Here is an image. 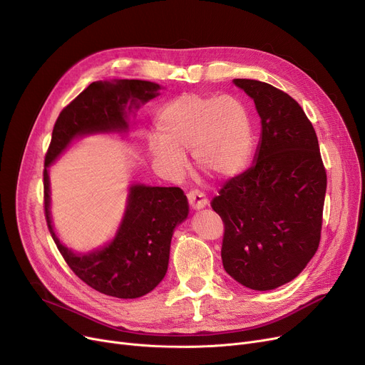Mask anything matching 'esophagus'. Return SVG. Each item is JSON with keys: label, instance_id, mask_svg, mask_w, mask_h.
Listing matches in <instances>:
<instances>
[{"label": "esophagus", "instance_id": "esophagus-1", "mask_svg": "<svg viewBox=\"0 0 365 365\" xmlns=\"http://www.w3.org/2000/svg\"><path fill=\"white\" fill-rule=\"evenodd\" d=\"M187 201H189L190 208H194V210H201L208 205L207 197L202 192H200V190H190V192L187 194Z\"/></svg>", "mask_w": 365, "mask_h": 365}]
</instances>
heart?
I'll return each mask as SVG.
<instances>
[{"label": "heart", "instance_id": "b5f03b06", "mask_svg": "<svg viewBox=\"0 0 365 365\" xmlns=\"http://www.w3.org/2000/svg\"><path fill=\"white\" fill-rule=\"evenodd\" d=\"M157 130L160 138L149 140L150 155L173 176L186 168V150L210 175L238 176L255 148L250 112L234 96L182 94L161 108Z\"/></svg>", "mask_w": 365, "mask_h": 365}]
</instances>
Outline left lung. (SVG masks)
Listing matches in <instances>:
<instances>
[{"mask_svg": "<svg viewBox=\"0 0 365 365\" xmlns=\"http://www.w3.org/2000/svg\"><path fill=\"white\" fill-rule=\"evenodd\" d=\"M234 84L255 101L262 133L255 164L212 201L225 223V271L267 292L294 279L318 250L327 175L317 133L287 93L257 80Z\"/></svg>", "mask_w": 365, "mask_h": 365, "instance_id": "obj_1", "label": "left lung"}]
</instances>
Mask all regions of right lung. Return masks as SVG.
<instances>
[{"label":"right lung","instance_id":"1","mask_svg":"<svg viewBox=\"0 0 365 365\" xmlns=\"http://www.w3.org/2000/svg\"><path fill=\"white\" fill-rule=\"evenodd\" d=\"M160 90V84L142 80L91 83L61 112L46 155V220L57 248L76 277L91 289L118 299L142 297L165 277L171 237L189 213L186 195L180 187L130 185L115 237L103 247L76 253L54 231L48 167L75 139L93 134H127L131 115L157 98Z\"/></svg>","mask_w":365,"mask_h":365}]
</instances>
